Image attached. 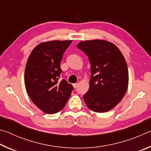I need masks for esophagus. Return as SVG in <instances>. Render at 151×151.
Instances as JSON below:
<instances>
[{"mask_svg": "<svg viewBox=\"0 0 151 151\" xmlns=\"http://www.w3.org/2000/svg\"><path fill=\"white\" fill-rule=\"evenodd\" d=\"M78 85V83H75V84H73V86H74V88H76V87H77Z\"/></svg>", "mask_w": 151, "mask_h": 151, "instance_id": "esophagus-1", "label": "esophagus"}]
</instances>
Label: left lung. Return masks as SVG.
Returning <instances> with one entry per match:
<instances>
[{"label":"left lung","instance_id":"obj_1","mask_svg":"<svg viewBox=\"0 0 151 151\" xmlns=\"http://www.w3.org/2000/svg\"><path fill=\"white\" fill-rule=\"evenodd\" d=\"M91 63L89 89L83 99L89 109L104 112L123 98L129 84L127 65L116 46L103 40H85L77 45Z\"/></svg>","mask_w":151,"mask_h":151}]
</instances>
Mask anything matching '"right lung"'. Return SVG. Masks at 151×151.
<instances>
[{
  "label": "right lung",
  "mask_w": 151,
  "mask_h": 151,
  "mask_svg": "<svg viewBox=\"0 0 151 151\" xmlns=\"http://www.w3.org/2000/svg\"><path fill=\"white\" fill-rule=\"evenodd\" d=\"M72 40H53L37 45L29 55L24 73V83L30 99L47 114L60 111L74 87L65 79L59 81L60 62Z\"/></svg>",
  "instance_id": "1"
}]
</instances>
